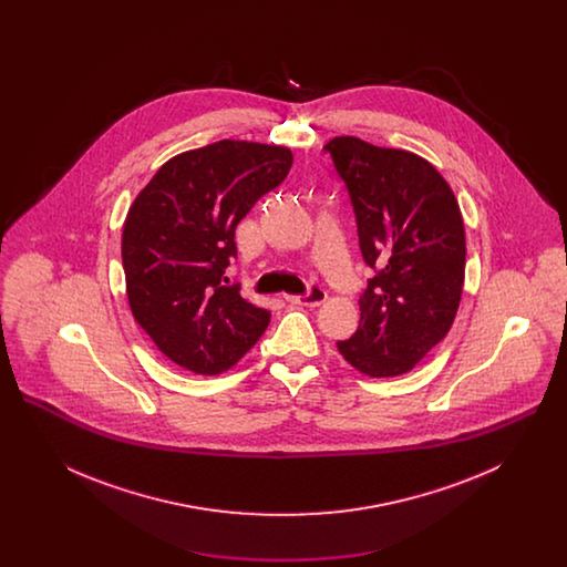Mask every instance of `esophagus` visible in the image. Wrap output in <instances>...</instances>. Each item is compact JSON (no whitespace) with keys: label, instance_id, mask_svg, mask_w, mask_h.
<instances>
[{"label":"esophagus","instance_id":"1","mask_svg":"<svg viewBox=\"0 0 567 567\" xmlns=\"http://www.w3.org/2000/svg\"><path fill=\"white\" fill-rule=\"evenodd\" d=\"M287 301L291 303H299V306H308V308H317L327 301V291L321 287H315L308 296H285Z\"/></svg>","mask_w":567,"mask_h":567}]
</instances>
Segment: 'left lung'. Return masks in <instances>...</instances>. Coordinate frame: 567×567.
<instances>
[{"mask_svg":"<svg viewBox=\"0 0 567 567\" xmlns=\"http://www.w3.org/2000/svg\"><path fill=\"white\" fill-rule=\"evenodd\" d=\"M351 193L363 259L378 274L338 351L370 378L402 377L446 338L465 280V227L444 176L416 153L354 135L324 144Z\"/></svg>","mask_w":567,"mask_h":567,"instance_id":"left-lung-1","label":"left lung"}]
</instances>
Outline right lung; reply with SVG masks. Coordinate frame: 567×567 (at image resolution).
<instances>
[{"label": "right lung", "mask_w": 567, "mask_h": 567, "mask_svg": "<svg viewBox=\"0 0 567 567\" xmlns=\"http://www.w3.org/2000/svg\"><path fill=\"white\" fill-rule=\"evenodd\" d=\"M291 163L287 146L218 140L167 159L130 206L121 255L132 315L193 374L231 370L270 324V312L225 287L223 274L238 223Z\"/></svg>", "instance_id": "right-lung-1"}]
</instances>
